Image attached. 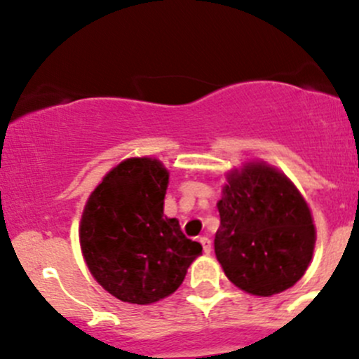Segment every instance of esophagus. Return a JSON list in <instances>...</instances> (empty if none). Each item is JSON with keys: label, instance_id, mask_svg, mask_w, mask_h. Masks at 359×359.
<instances>
[{"label": "esophagus", "instance_id": "1", "mask_svg": "<svg viewBox=\"0 0 359 359\" xmlns=\"http://www.w3.org/2000/svg\"><path fill=\"white\" fill-rule=\"evenodd\" d=\"M200 243L203 245V250H205V253L212 252V240H210V238L201 236V238H200Z\"/></svg>", "mask_w": 359, "mask_h": 359}]
</instances>
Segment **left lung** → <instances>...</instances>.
Returning <instances> with one entry per match:
<instances>
[{
  "label": "left lung",
  "instance_id": "1",
  "mask_svg": "<svg viewBox=\"0 0 359 359\" xmlns=\"http://www.w3.org/2000/svg\"><path fill=\"white\" fill-rule=\"evenodd\" d=\"M217 208L215 255L236 287L269 297L304 276L314 248L313 217L283 173L248 163L231 173Z\"/></svg>",
  "mask_w": 359,
  "mask_h": 359
}]
</instances>
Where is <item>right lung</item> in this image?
I'll use <instances>...</instances> for the list:
<instances>
[{"mask_svg":"<svg viewBox=\"0 0 359 359\" xmlns=\"http://www.w3.org/2000/svg\"><path fill=\"white\" fill-rule=\"evenodd\" d=\"M168 172L130 158L97 186L81 217L79 243L90 273L116 299L153 304L182 285L201 245L163 215Z\"/></svg>","mask_w":359,"mask_h":359,"instance_id":"1","label":"right lung"}]
</instances>
